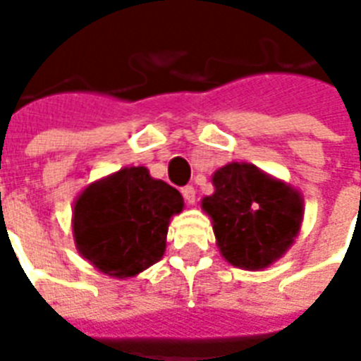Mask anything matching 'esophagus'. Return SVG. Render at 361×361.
I'll list each match as a JSON object with an SVG mask.
<instances>
[{
    "label": "esophagus",
    "instance_id": "1",
    "mask_svg": "<svg viewBox=\"0 0 361 361\" xmlns=\"http://www.w3.org/2000/svg\"><path fill=\"white\" fill-rule=\"evenodd\" d=\"M180 192H183V197H184V201H186V204H194L195 203V188H194V186H184Z\"/></svg>",
    "mask_w": 361,
    "mask_h": 361
}]
</instances>
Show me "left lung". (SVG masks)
<instances>
[{
    "mask_svg": "<svg viewBox=\"0 0 361 361\" xmlns=\"http://www.w3.org/2000/svg\"><path fill=\"white\" fill-rule=\"evenodd\" d=\"M216 192L201 201L212 218L221 255L233 267L272 264L298 235L304 203L296 190L252 164H227L212 177Z\"/></svg>",
    "mask_w": 361,
    "mask_h": 361,
    "instance_id": "8db88e82",
    "label": "left lung"
}]
</instances>
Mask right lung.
Instances as JSON below:
<instances>
[{"instance_id":"obj_1","label":"right lung","mask_w":361,"mask_h":361,"mask_svg":"<svg viewBox=\"0 0 361 361\" xmlns=\"http://www.w3.org/2000/svg\"><path fill=\"white\" fill-rule=\"evenodd\" d=\"M183 195L147 167H125L91 184L74 204L78 252L100 272L132 278L162 259L169 218Z\"/></svg>"}]
</instances>
